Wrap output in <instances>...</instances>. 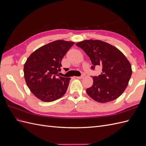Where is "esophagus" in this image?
<instances>
[{"label":"esophagus","instance_id":"obj_1","mask_svg":"<svg viewBox=\"0 0 146 146\" xmlns=\"http://www.w3.org/2000/svg\"><path fill=\"white\" fill-rule=\"evenodd\" d=\"M83 77H84V75H82V76H80V77H76V78H78V79H82V78H83Z\"/></svg>","mask_w":146,"mask_h":146}]
</instances>
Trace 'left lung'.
Masks as SVG:
<instances>
[{"label": "left lung", "mask_w": 146, "mask_h": 146, "mask_svg": "<svg viewBox=\"0 0 146 146\" xmlns=\"http://www.w3.org/2000/svg\"><path fill=\"white\" fill-rule=\"evenodd\" d=\"M90 57L94 70L100 66L102 72L92 76L93 85L87 88L88 95L94 100L105 103L116 99L129 84L131 66L125 55L113 46L100 40H85L76 44Z\"/></svg>", "instance_id": "8db88e82"}]
</instances>
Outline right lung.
Listing matches in <instances>:
<instances>
[{"label": "right lung", "mask_w": 146, "mask_h": 146, "mask_svg": "<svg viewBox=\"0 0 146 146\" xmlns=\"http://www.w3.org/2000/svg\"><path fill=\"white\" fill-rule=\"evenodd\" d=\"M74 44L72 41H53L38 48L27 58L24 67V78L38 99L50 102L66 93L70 78L58 76V72L61 60Z\"/></svg>", "instance_id": "right-lung-1"}]
</instances>
